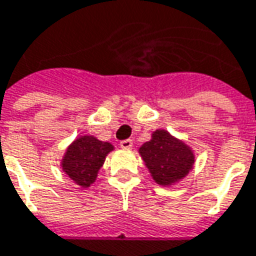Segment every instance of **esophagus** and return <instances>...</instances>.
<instances>
[{
	"mask_svg": "<svg viewBox=\"0 0 256 256\" xmlns=\"http://www.w3.org/2000/svg\"><path fill=\"white\" fill-rule=\"evenodd\" d=\"M132 146H133V141L132 140L120 141V148H122V150H130Z\"/></svg>",
	"mask_w": 256,
	"mask_h": 256,
	"instance_id": "esophagus-1",
	"label": "esophagus"
}]
</instances>
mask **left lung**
Masks as SVG:
<instances>
[{"label": "left lung", "instance_id": "left-lung-1", "mask_svg": "<svg viewBox=\"0 0 256 256\" xmlns=\"http://www.w3.org/2000/svg\"><path fill=\"white\" fill-rule=\"evenodd\" d=\"M138 154L154 182L164 187L182 182L196 164L192 148L165 128L152 132L151 140L138 148Z\"/></svg>", "mask_w": 256, "mask_h": 256}]
</instances>
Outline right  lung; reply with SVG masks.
<instances>
[{
  "mask_svg": "<svg viewBox=\"0 0 256 256\" xmlns=\"http://www.w3.org/2000/svg\"><path fill=\"white\" fill-rule=\"evenodd\" d=\"M114 150L115 146L108 141L98 140L90 134L78 136L65 150L60 168L73 183L87 188L97 180L105 158Z\"/></svg>",
  "mask_w": 256,
  "mask_h": 256,
  "instance_id": "right-lung-1",
  "label": "right lung"
}]
</instances>
